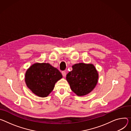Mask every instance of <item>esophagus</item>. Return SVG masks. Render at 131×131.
Listing matches in <instances>:
<instances>
[{
    "label": "esophagus",
    "instance_id": "esophagus-1",
    "mask_svg": "<svg viewBox=\"0 0 131 131\" xmlns=\"http://www.w3.org/2000/svg\"><path fill=\"white\" fill-rule=\"evenodd\" d=\"M62 75H63V77H65L66 75V73L65 72V71H63V72H62Z\"/></svg>",
    "mask_w": 131,
    "mask_h": 131
}]
</instances>
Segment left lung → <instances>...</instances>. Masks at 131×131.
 Listing matches in <instances>:
<instances>
[{
    "label": "left lung",
    "instance_id": "obj_1",
    "mask_svg": "<svg viewBox=\"0 0 131 131\" xmlns=\"http://www.w3.org/2000/svg\"><path fill=\"white\" fill-rule=\"evenodd\" d=\"M98 73L92 64L79 63L73 66V70L66 76L72 90L81 96L90 92L96 86Z\"/></svg>",
    "mask_w": 131,
    "mask_h": 131
}]
</instances>
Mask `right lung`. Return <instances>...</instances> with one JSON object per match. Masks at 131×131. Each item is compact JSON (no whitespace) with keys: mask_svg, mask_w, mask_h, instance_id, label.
Wrapping results in <instances>:
<instances>
[{"mask_svg":"<svg viewBox=\"0 0 131 131\" xmlns=\"http://www.w3.org/2000/svg\"><path fill=\"white\" fill-rule=\"evenodd\" d=\"M62 78L61 72L49 63H35L26 73L27 87L35 94L46 97L52 92L55 83Z\"/></svg>","mask_w":131,"mask_h":131,"instance_id":"add662e5","label":"right lung"}]
</instances>
